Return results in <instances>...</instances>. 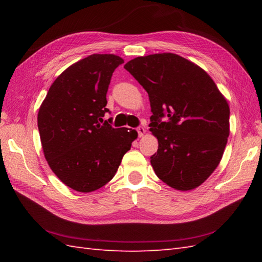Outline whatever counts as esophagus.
<instances>
[{
  "instance_id": "esophagus-1",
  "label": "esophagus",
  "mask_w": 262,
  "mask_h": 262,
  "mask_svg": "<svg viewBox=\"0 0 262 262\" xmlns=\"http://www.w3.org/2000/svg\"><path fill=\"white\" fill-rule=\"evenodd\" d=\"M137 133H138V136H140V137H143L144 135H145V133H146V129H145V128H144V127H138L137 128Z\"/></svg>"
}]
</instances>
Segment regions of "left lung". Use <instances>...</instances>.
Returning a JSON list of instances; mask_svg holds the SVG:
<instances>
[{"mask_svg":"<svg viewBox=\"0 0 262 262\" xmlns=\"http://www.w3.org/2000/svg\"><path fill=\"white\" fill-rule=\"evenodd\" d=\"M124 68L148 93L149 130L159 149L151 164L169 187H199L219 166L230 135V107L200 66L172 53L129 60ZM165 113L169 122L159 119Z\"/></svg>","mask_w":262,"mask_h":262,"instance_id":"obj_1","label":"left lung"}]
</instances>
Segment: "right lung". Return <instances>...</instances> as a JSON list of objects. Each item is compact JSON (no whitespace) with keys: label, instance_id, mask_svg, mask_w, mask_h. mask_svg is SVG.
I'll list each match as a JSON object with an SVG mask.
<instances>
[{"label":"right lung","instance_id":"obj_1","mask_svg":"<svg viewBox=\"0 0 262 262\" xmlns=\"http://www.w3.org/2000/svg\"><path fill=\"white\" fill-rule=\"evenodd\" d=\"M124 59L93 54L69 66L53 82L38 111L43 155L58 179L79 192L108 183L138 134L103 122L114 71Z\"/></svg>","mask_w":262,"mask_h":262}]
</instances>
